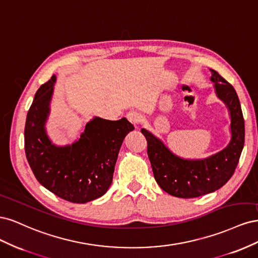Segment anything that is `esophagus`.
Returning a JSON list of instances; mask_svg holds the SVG:
<instances>
[{
	"label": "esophagus",
	"mask_w": 258,
	"mask_h": 258,
	"mask_svg": "<svg viewBox=\"0 0 258 258\" xmlns=\"http://www.w3.org/2000/svg\"><path fill=\"white\" fill-rule=\"evenodd\" d=\"M127 119L134 124L135 127H138L139 123L141 122L142 120V116L141 114H140L139 112H136V111H131L127 114Z\"/></svg>",
	"instance_id": "esophagus-1"
}]
</instances>
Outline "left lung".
I'll return each instance as SVG.
<instances>
[{
  "mask_svg": "<svg viewBox=\"0 0 258 258\" xmlns=\"http://www.w3.org/2000/svg\"><path fill=\"white\" fill-rule=\"evenodd\" d=\"M216 96L228 107L231 139L223 151L205 159H184L171 152L158 138L141 129L147 141V155L160 188L178 198H196L221 188L235 172L244 145V119L232 86L211 70Z\"/></svg>",
  "mask_w": 258,
  "mask_h": 258,
  "instance_id": "8db88e82",
  "label": "left lung"
}]
</instances>
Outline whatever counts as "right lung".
<instances>
[{
  "instance_id": "add662e5",
  "label": "right lung",
  "mask_w": 258,
  "mask_h": 258,
  "mask_svg": "<svg viewBox=\"0 0 258 258\" xmlns=\"http://www.w3.org/2000/svg\"><path fill=\"white\" fill-rule=\"evenodd\" d=\"M56 75L36 91L27 115L25 151L36 179L45 188L73 204H86L107 191L124 137L135 127L127 120L95 117L71 145L57 146L46 134L45 123Z\"/></svg>"
}]
</instances>
